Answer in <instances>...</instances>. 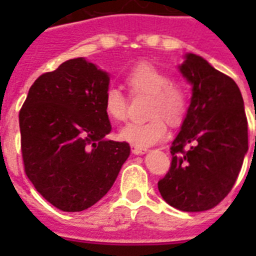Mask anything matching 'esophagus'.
I'll return each instance as SVG.
<instances>
[{
	"mask_svg": "<svg viewBox=\"0 0 256 256\" xmlns=\"http://www.w3.org/2000/svg\"><path fill=\"white\" fill-rule=\"evenodd\" d=\"M130 148H132V154H136V156H142V154H144V152H148V150H146V148H140V146H136V144H132V146H130Z\"/></svg>",
	"mask_w": 256,
	"mask_h": 256,
	"instance_id": "34e87169",
	"label": "esophagus"
}]
</instances>
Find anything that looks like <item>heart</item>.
<instances>
[{"label":"heart","mask_w":256,"mask_h":256,"mask_svg":"<svg viewBox=\"0 0 256 256\" xmlns=\"http://www.w3.org/2000/svg\"><path fill=\"white\" fill-rule=\"evenodd\" d=\"M126 84L132 94L150 96L148 116L152 118L126 124L120 128V140L140 148H148L166 136L168 128L164 120L171 126L182 124L188 106V94L184 86L172 82L170 74L144 62L128 70ZM104 106L112 120L120 122L128 118V98L120 88L108 86L106 88Z\"/></svg>","instance_id":"b5f03b06"}]
</instances>
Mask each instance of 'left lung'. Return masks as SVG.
I'll use <instances>...</instances> for the list:
<instances>
[{"label": "left lung", "mask_w": 256, "mask_h": 256, "mask_svg": "<svg viewBox=\"0 0 256 256\" xmlns=\"http://www.w3.org/2000/svg\"><path fill=\"white\" fill-rule=\"evenodd\" d=\"M179 72L192 96L158 190L178 210L206 211L224 199L242 168L248 150L244 104L234 80L196 54H186Z\"/></svg>", "instance_id": "left-lung-1"}]
</instances>
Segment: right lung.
Instances as JSON below:
<instances>
[{
    "instance_id": "1",
    "label": "right lung",
    "mask_w": 256,
    "mask_h": 256,
    "mask_svg": "<svg viewBox=\"0 0 256 256\" xmlns=\"http://www.w3.org/2000/svg\"><path fill=\"white\" fill-rule=\"evenodd\" d=\"M108 73L85 58L40 76L20 112L25 172L36 190L62 211L77 212L108 194L130 156L104 112Z\"/></svg>"
}]
</instances>
